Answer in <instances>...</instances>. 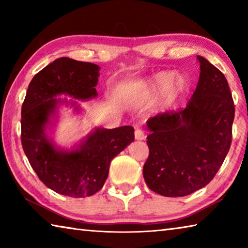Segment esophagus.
Segmentation results:
<instances>
[{"mask_svg": "<svg viewBox=\"0 0 248 248\" xmlns=\"http://www.w3.org/2000/svg\"><path fill=\"white\" fill-rule=\"evenodd\" d=\"M134 138H136V140H144V132L140 129H136V131H134Z\"/></svg>", "mask_w": 248, "mask_h": 248, "instance_id": "34e87169", "label": "esophagus"}]
</instances>
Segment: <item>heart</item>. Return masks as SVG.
<instances>
[{
  "label": "heart",
  "mask_w": 248,
  "mask_h": 248,
  "mask_svg": "<svg viewBox=\"0 0 248 248\" xmlns=\"http://www.w3.org/2000/svg\"><path fill=\"white\" fill-rule=\"evenodd\" d=\"M185 87V79L180 75H174L173 72L164 71L155 74L149 79L148 90L151 93H157L165 89V97L173 99Z\"/></svg>",
  "instance_id": "b5f03b06"
}]
</instances>
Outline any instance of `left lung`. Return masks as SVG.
Instances as JSON below:
<instances>
[{"label": "left lung", "instance_id": "left-lung-1", "mask_svg": "<svg viewBox=\"0 0 248 248\" xmlns=\"http://www.w3.org/2000/svg\"><path fill=\"white\" fill-rule=\"evenodd\" d=\"M200 77L185 109L146 121L149 158L143 177L151 190L165 197L190 195L211 182L232 141L234 103L219 69L197 56Z\"/></svg>", "mask_w": 248, "mask_h": 248}]
</instances>
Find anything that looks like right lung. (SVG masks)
I'll list each match as a JSON object with an SVG mask.
<instances>
[{"mask_svg":"<svg viewBox=\"0 0 248 248\" xmlns=\"http://www.w3.org/2000/svg\"><path fill=\"white\" fill-rule=\"evenodd\" d=\"M100 68L62 57L37 73L22 106V145L32 170L50 189L84 198L102 189L111 159L134 140V129L94 128L71 149L58 146L48 130L57 124L61 105L81 112L78 102L97 97ZM70 95L71 100L58 98Z\"/></svg>","mask_w":248,"mask_h":248,"instance_id":"obj_1","label":"right lung"}]
</instances>
